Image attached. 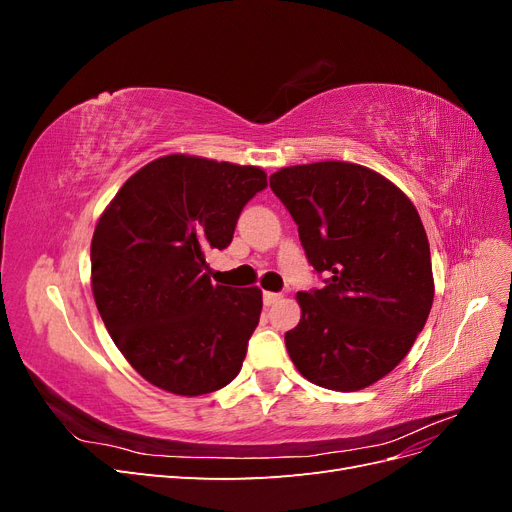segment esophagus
I'll return each instance as SVG.
<instances>
[{
	"label": "esophagus",
	"instance_id": "esophagus-1",
	"mask_svg": "<svg viewBox=\"0 0 512 512\" xmlns=\"http://www.w3.org/2000/svg\"><path fill=\"white\" fill-rule=\"evenodd\" d=\"M262 301H265L267 307H271V305L282 301V294L280 292H265V294H262Z\"/></svg>",
	"mask_w": 512,
	"mask_h": 512
}]
</instances>
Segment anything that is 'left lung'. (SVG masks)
Segmentation results:
<instances>
[{
	"instance_id": "left-lung-1",
	"label": "left lung",
	"mask_w": 512,
	"mask_h": 512,
	"mask_svg": "<svg viewBox=\"0 0 512 512\" xmlns=\"http://www.w3.org/2000/svg\"><path fill=\"white\" fill-rule=\"evenodd\" d=\"M324 286L299 292L286 333L301 374L331 391H359L393 371L433 303L429 241L410 198L365 166L314 162L269 179Z\"/></svg>"
}]
</instances>
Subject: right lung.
<instances>
[{
  "label": "right lung",
  "mask_w": 512,
  "mask_h": 512,
  "mask_svg": "<svg viewBox=\"0 0 512 512\" xmlns=\"http://www.w3.org/2000/svg\"><path fill=\"white\" fill-rule=\"evenodd\" d=\"M265 170L164 156L134 173L91 239V290L115 346L147 382L175 395L222 389L258 327V288L213 286L207 250L230 245Z\"/></svg>",
  "instance_id": "obj_1"
}]
</instances>
